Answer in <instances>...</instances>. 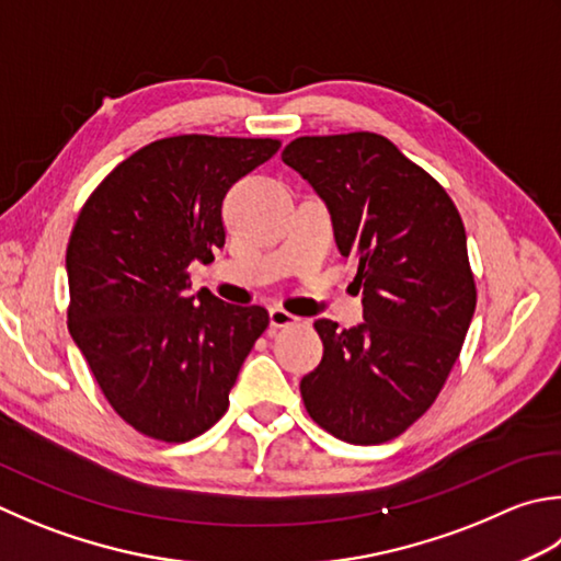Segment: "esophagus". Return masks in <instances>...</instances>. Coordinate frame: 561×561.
<instances>
[{
	"label": "esophagus",
	"mask_w": 561,
	"mask_h": 561,
	"mask_svg": "<svg viewBox=\"0 0 561 561\" xmlns=\"http://www.w3.org/2000/svg\"><path fill=\"white\" fill-rule=\"evenodd\" d=\"M296 321H299V318L291 316L289 311L279 309V306H272L270 309V325L272 328H287V325H294Z\"/></svg>",
	"instance_id": "esophagus-1"
}]
</instances>
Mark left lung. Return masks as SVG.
Instances as JSON below:
<instances>
[{"mask_svg": "<svg viewBox=\"0 0 561 561\" xmlns=\"http://www.w3.org/2000/svg\"><path fill=\"white\" fill-rule=\"evenodd\" d=\"M357 262L362 316L321 318L323 359L301 379L311 419L353 445L401 435L431 409L477 309L462 218L447 192L377 134L304 136L282 152Z\"/></svg>", "mask_w": 561, "mask_h": 561, "instance_id": "1", "label": "left lung"}]
</instances>
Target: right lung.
I'll list each match as a JSON object with an SVG mask.
<instances>
[{"instance_id": "1", "label": "right lung", "mask_w": 561, "mask_h": 561, "mask_svg": "<svg viewBox=\"0 0 561 561\" xmlns=\"http://www.w3.org/2000/svg\"><path fill=\"white\" fill-rule=\"evenodd\" d=\"M277 150L272 138H162L121 162L77 216L65 257L70 335L142 435L186 443L208 431L270 323L262 306L186 296V267L224 248L228 190Z\"/></svg>"}]
</instances>
